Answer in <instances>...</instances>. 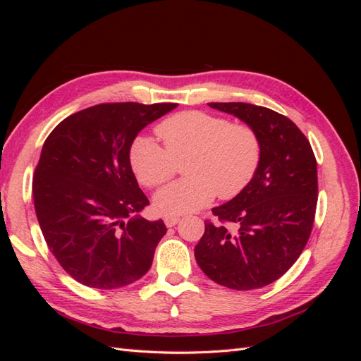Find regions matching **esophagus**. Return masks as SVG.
<instances>
[{"label":"esophagus","instance_id":"esophagus-1","mask_svg":"<svg viewBox=\"0 0 361 361\" xmlns=\"http://www.w3.org/2000/svg\"><path fill=\"white\" fill-rule=\"evenodd\" d=\"M179 220H180V218L176 216V215H167L166 218H164V223H166L167 227H173V226H176L179 223Z\"/></svg>","mask_w":361,"mask_h":361}]
</instances>
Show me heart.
<instances>
[{
  "label": "heart",
  "mask_w": 361,
  "mask_h": 361,
  "mask_svg": "<svg viewBox=\"0 0 361 361\" xmlns=\"http://www.w3.org/2000/svg\"><path fill=\"white\" fill-rule=\"evenodd\" d=\"M164 147L150 137H137L129 150L138 182L155 188L167 182L183 162L188 178L157 192L155 209L164 215L199 211L215 195L228 200L241 194L257 171L262 147L253 128L231 123L203 111L174 114L158 125Z\"/></svg>",
  "instance_id": "b5f03b06"
}]
</instances>
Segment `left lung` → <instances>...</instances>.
I'll return each instance as SVG.
<instances>
[{
	"label": "left lung",
	"mask_w": 361,
	"mask_h": 361,
	"mask_svg": "<svg viewBox=\"0 0 361 361\" xmlns=\"http://www.w3.org/2000/svg\"><path fill=\"white\" fill-rule=\"evenodd\" d=\"M256 130L262 155L247 188L204 223L194 256L204 274L235 290L264 288L297 262L309 241L318 202V171L309 140L292 120L265 106L211 102Z\"/></svg>",
	"instance_id": "obj_1"
}]
</instances>
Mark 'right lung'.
<instances>
[{
    "label": "right lung",
    "instance_id": "add662e5",
    "mask_svg": "<svg viewBox=\"0 0 361 361\" xmlns=\"http://www.w3.org/2000/svg\"><path fill=\"white\" fill-rule=\"evenodd\" d=\"M178 104H101L60 122L42 147L32 180L43 238L81 285L116 289L143 277L167 227L147 221L149 204L129 150L149 123Z\"/></svg>",
    "mask_w": 361,
    "mask_h": 361
}]
</instances>
